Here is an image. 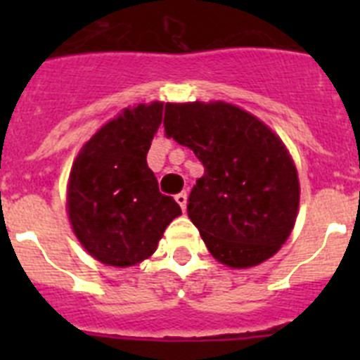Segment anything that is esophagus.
<instances>
[{"label": "esophagus", "instance_id": "34e87169", "mask_svg": "<svg viewBox=\"0 0 360 360\" xmlns=\"http://www.w3.org/2000/svg\"><path fill=\"white\" fill-rule=\"evenodd\" d=\"M174 200H176V203L182 207V211H186L187 207V193L186 191H182V193H178L176 196H174Z\"/></svg>", "mask_w": 360, "mask_h": 360}]
</instances>
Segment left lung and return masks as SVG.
Segmentation results:
<instances>
[{"instance_id":"left-lung-1","label":"left lung","mask_w":360,"mask_h":360,"mask_svg":"<svg viewBox=\"0 0 360 360\" xmlns=\"http://www.w3.org/2000/svg\"><path fill=\"white\" fill-rule=\"evenodd\" d=\"M164 129L205 167L187 214L209 252L232 269L274 256L299 207L297 171L279 136L232 104L198 101L165 104Z\"/></svg>"}]
</instances>
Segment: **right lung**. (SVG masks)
Segmentation results:
<instances>
[{
	"label": "right lung",
	"mask_w": 360,
	"mask_h": 360,
	"mask_svg": "<svg viewBox=\"0 0 360 360\" xmlns=\"http://www.w3.org/2000/svg\"><path fill=\"white\" fill-rule=\"evenodd\" d=\"M162 103L139 104L98 129L70 173L68 216L75 236L104 265L131 266L157 250L182 209L158 191L148 151Z\"/></svg>",
	"instance_id": "obj_1"
}]
</instances>
